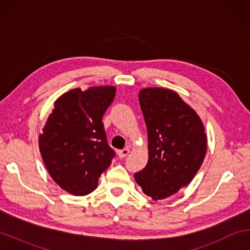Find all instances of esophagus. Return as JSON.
<instances>
[{
  "instance_id": "34e87169",
  "label": "esophagus",
  "mask_w": 250,
  "mask_h": 250,
  "mask_svg": "<svg viewBox=\"0 0 250 250\" xmlns=\"http://www.w3.org/2000/svg\"><path fill=\"white\" fill-rule=\"evenodd\" d=\"M129 152H130V150L128 149V147H125V149H122V150H119V151H118V156H119L120 159H124V158H125L126 155L129 154Z\"/></svg>"
}]
</instances>
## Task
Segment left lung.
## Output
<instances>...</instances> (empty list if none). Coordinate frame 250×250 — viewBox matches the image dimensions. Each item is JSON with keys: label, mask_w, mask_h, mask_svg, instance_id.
<instances>
[{"label": "left lung", "mask_w": 250, "mask_h": 250, "mask_svg": "<svg viewBox=\"0 0 250 250\" xmlns=\"http://www.w3.org/2000/svg\"><path fill=\"white\" fill-rule=\"evenodd\" d=\"M147 130L146 167L134 180L153 201L172 196L189 184L204 161L205 126L177 92L149 87L139 92Z\"/></svg>", "instance_id": "1"}]
</instances>
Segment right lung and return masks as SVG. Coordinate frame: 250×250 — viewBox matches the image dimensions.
Returning a JSON list of instances; mask_svg holds the SVG:
<instances>
[{
  "label": "right lung",
  "instance_id": "right-lung-1",
  "mask_svg": "<svg viewBox=\"0 0 250 250\" xmlns=\"http://www.w3.org/2000/svg\"><path fill=\"white\" fill-rule=\"evenodd\" d=\"M115 86L75 88L62 94L39 137L42 159L55 183L83 196L98 186L115 152L107 145L103 117L116 96Z\"/></svg>",
  "mask_w": 250,
  "mask_h": 250
}]
</instances>
